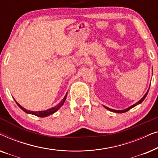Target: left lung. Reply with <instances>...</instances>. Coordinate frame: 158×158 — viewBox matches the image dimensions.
<instances>
[{
  "label": "left lung",
  "mask_w": 158,
  "mask_h": 158,
  "mask_svg": "<svg viewBox=\"0 0 158 158\" xmlns=\"http://www.w3.org/2000/svg\"><path fill=\"white\" fill-rule=\"evenodd\" d=\"M148 91H149V89H148V92L146 93L145 94V95H144V96L142 97V98L140 99V100L138 101V102H137L136 103H135V104H133L132 106H129V108H127V109H124V110H114V109H110V108H108V107H106V106H104L106 109H107L108 110H109V111H112V112H115V113H125V112H127V111H128L129 110H130L131 109H132L133 107H135V106H136L137 105H138V104H140V103H141L142 101H143L144 100V98H146V96H147V95H148Z\"/></svg>",
  "instance_id": "1"
}]
</instances>
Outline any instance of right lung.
Masks as SVG:
<instances>
[{
  "instance_id": "add662e5",
  "label": "right lung",
  "mask_w": 158,
  "mask_h": 158,
  "mask_svg": "<svg viewBox=\"0 0 158 158\" xmlns=\"http://www.w3.org/2000/svg\"><path fill=\"white\" fill-rule=\"evenodd\" d=\"M67 95H68V93H67L65 96H64V97L63 98V99L60 101V102L58 103V104L57 106H54L52 108H50V109H47V110H45V111H28V110L25 109L24 108L21 106L19 104V103H17L16 100H15V101H16V103H17V105L19 106V107L21 108V109L23 110V111H25L26 113L27 114H33V115H35L36 116H39V117H45V116H47L49 115H50V114H52L55 113V112H56L57 111L58 109H60V107L62 106V105L64 104V101H65V99L67 98Z\"/></svg>"
}]
</instances>
